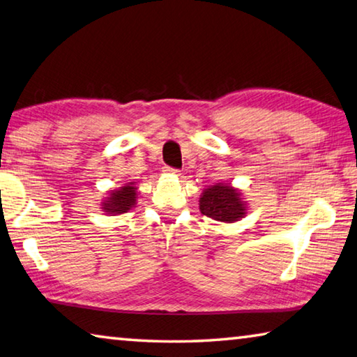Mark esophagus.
Masks as SVG:
<instances>
[{
    "instance_id": "1",
    "label": "esophagus",
    "mask_w": 357,
    "mask_h": 357,
    "mask_svg": "<svg viewBox=\"0 0 357 357\" xmlns=\"http://www.w3.org/2000/svg\"><path fill=\"white\" fill-rule=\"evenodd\" d=\"M164 172L168 174H174V176H179V172L174 170V168H172V167H165Z\"/></svg>"
}]
</instances>
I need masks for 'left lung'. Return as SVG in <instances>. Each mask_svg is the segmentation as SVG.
<instances>
[{"instance_id":"8db88e82","label":"left lung","mask_w":357,"mask_h":357,"mask_svg":"<svg viewBox=\"0 0 357 357\" xmlns=\"http://www.w3.org/2000/svg\"><path fill=\"white\" fill-rule=\"evenodd\" d=\"M199 211L215 222L236 223L248 213V204L231 183H215L201 193Z\"/></svg>"}]
</instances>
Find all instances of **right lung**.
I'll return each instance as SVG.
<instances>
[{
	"label": "right lung",
	"mask_w": 357,
	"mask_h": 357,
	"mask_svg": "<svg viewBox=\"0 0 357 357\" xmlns=\"http://www.w3.org/2000/svg\"><path fill=\"white\" fill-rule=\"evenodd\" d=\"M137 185L132 183L123 184L119 189L109 190L107 197H105L101 203V211L106 215H120L126 213L137 204Z\"/></svg>",
	"instance_id": "add662e5"
}]
</instances>
